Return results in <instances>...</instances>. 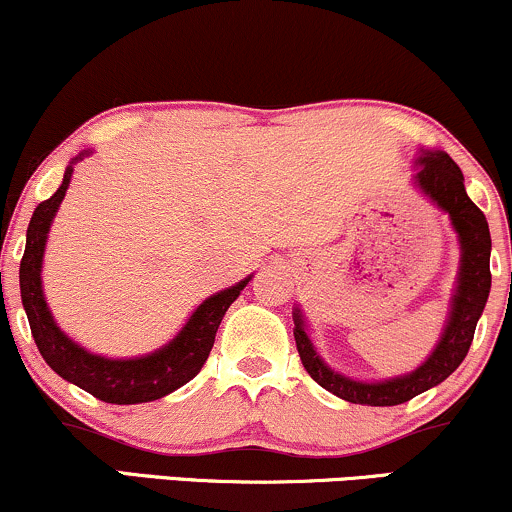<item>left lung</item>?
<instances>
[{"label":"left lung","mask_w":512,"mask_h":512,"mask_svg":"<svg viewBox=\"0 0 512 512\" xmlns=\"http://www.w3.org/2000/svg\"><path fill=\"white\" fill-rule=\"evenodd\" d=\"M419 172L414 182L424 191L431 201L438 203L453 220L455 232L460 237L462 263L458 290L453 294V311H450L448 326L443 330V338L431 352V357L412 374L390 378L383 383H362L352 378L340 376L338 371L328 369L321 362L309 335L304 330V321L299 309L294 311V340H297V352L302 359L306 374H309L321 388L338 398L354 402V405L371 407H393L412 400L414 395L438 386L441 381L453 374L462 364V359L470 352L474 340V328H477L479 316H482L486 299L491 290V234L489 222L484 213L472 203L465 191V177L460 167L455 165L448 153H424L419 158Z\"/></svg>","instance_id":"1"}]
</instances>
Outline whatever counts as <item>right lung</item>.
Listing matches in <instances>:
<instances>
[{"instance_id":"right-lung-1","label":"right lung","mask_w":512,"mask_h":512,"mask_svg":"<svg viewBox=\"0 0 512 512\" xmlns=\"http://www.w3.org/2000/svg\"><path fill=\"white\" fill-rule=\"evenodd\" d=\"M71 172L74 167H66L62 186L47 201L38 203L28 225L26 251H23L18 278H21V302L26 309L30 333H33L42 359L52 366V371H57L64 381L83 388L93 398L112 402V405H136V402L165 398L172 390L189 383L203 369L210 350H213L222 316L239 297V292L249 285L251 278L206 299L189 318L182 333L170 345L148 354V357L105 359L86 352L57 328L45 304L40 282L47 232H50V222L66 189H69Z\"/></svg>"}]
</instances>
